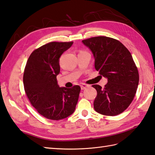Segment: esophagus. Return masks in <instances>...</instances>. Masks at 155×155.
<instances>
[{"mask_svg": "<svg viewBox=\"0 0 155 155\" xmlns=\"http://www.w3.org/2000/svg\"><path fill=\"white\" fill-rule=\"evenodd\" d=\"M89 86V85H87V84H81V89H85V88L88 87Z\"/></svg>", "mask_w": 155, "mask_h": 155, "instance_id": "esophagus-1", "label": "esophagus"}]
</instances>
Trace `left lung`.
I'll list each match as a JSON object with an SVG mask.
<instances>
[{
  "instance_id": "left-lung-1",
  "label": "left lung",
  "mask_w": 155,
  "mask_h": 155,
  "mask_svg": "<svg viewBox=\"0 0 155 155\" xmlns=\"http://www.w3.org/2000/svg\"><path fill=\"white\" fill-rule=\"evenodd\" d=\"M82 42L94 54L95 70L108 80L104 88L92 85L97 93L94 102L95 111L108 116L120 114L131 104L139 84L138 69L131 54L112 38L92 37Z\"/></svg>"
}]
</instances>
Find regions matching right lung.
Listing matches in <instances>:
<instances>
[{
  "label": "right lung",
  "instance_id": "right-lung-1",
  "mask_svg": "<svg viewBox=\"0 0 155 155\" xmlns=\"http://www.w3.org/2000/svg\"><path fill=\"white\" fill-rule=\"evenodd\" d=\"M73 42H51L34 50L27 61L23 83L27 97L44 117L60 120L75 111L81 87H60L56 76L60 67L59 58Z\"/></svg>",
  "mask_w": 155,
  "mask_h": 155
}]
</instances>
